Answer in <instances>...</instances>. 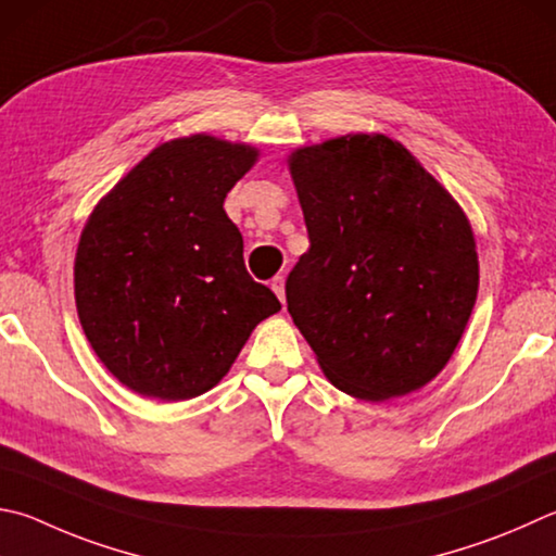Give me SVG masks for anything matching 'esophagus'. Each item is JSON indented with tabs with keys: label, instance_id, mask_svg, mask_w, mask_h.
I'll list each match as a JSON object with an SVG mask.
<instances>
[{
	"label": "esophagus",
	"instance_id": "34e87169",
	"mask_svg": "<svg viewBox=\"0 0 556 556\" xmlns=\"http://www.w3.org/2000/svg\"><path fill=\"white\" fill-rule=\"evenodd\" d=\"M269 287H271V291H275L281 304H285V277H275V279H271Z\"/></svg>",
	"mask_w": 556,
	"mask_h": 556
}]
</instances>
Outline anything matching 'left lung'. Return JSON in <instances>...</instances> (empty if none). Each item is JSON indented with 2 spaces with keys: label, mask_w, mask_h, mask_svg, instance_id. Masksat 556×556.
Masks as SVG:
<instances>
[{
  "label": "left lung",
  "mask_w": 556,
  "mask_h": 556,
  "mask_svg": "<svg viewBox=\"0 0 556 556\" xmlns=\"http://www.w3.org/2000/svg\"><path fill=\"white\" fill-rule=\"evenodd\" d=\"M287 163L311 243L289 271L287 308L323 375L371 403L422 389L477 304L479 255L464 208L383 134L301 146Z\"/></svg>",
  "instance_id": "obj_1"
}]
</instances>
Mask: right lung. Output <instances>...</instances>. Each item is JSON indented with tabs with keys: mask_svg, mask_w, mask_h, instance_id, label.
Masks as SVG:
<instances>
[{
	"mask_svg": "<svg viewBox=\"0 0 556 556\" xmlns=\"http://www.w3.org/2000/svg\"><path fill=\"white\" fill-rule=\"evenodd\" d=\"M250 143L167 140L99 199L75 255V304L94 355L146 399L189 401L228 375L281 308L248 275L224 201L257 163Z\"/></svg>",
	"mask_w": 556,
	"mask_h": 556,
	"instance_id": "1",
	"label": "right lung"
}]
</instances>
